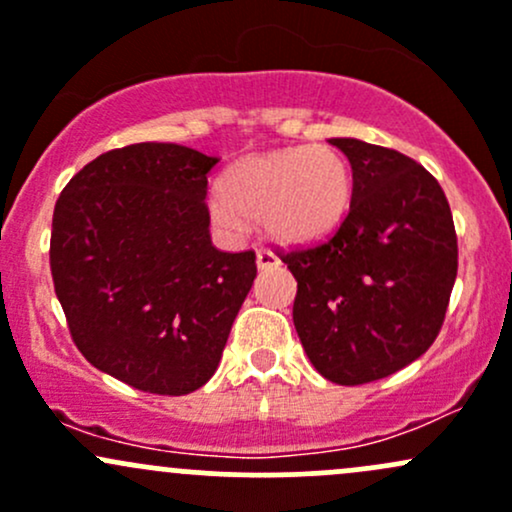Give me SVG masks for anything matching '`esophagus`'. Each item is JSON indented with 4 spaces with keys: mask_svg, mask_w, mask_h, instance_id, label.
<instances>
[{
    "mask_svg": "<svg viewBox=\"0 0 512 512\" xmlns=\"http://www.w3.org/2000/svg\"><path fill=\"white\" fill-rule=\"evenodd\" d=\"M256 263H258V268H261V271H268V268L280 266V258L273 254V251L258 249L256 251Z\"/></svg>",
    "mask_w": 512,
    "mask_h": 512,
    "instance_id": "obj_1",
    "label": "esophagus"
}]
</instances>
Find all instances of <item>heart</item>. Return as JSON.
I'll return each instance as SVG.
<instances>
[{
    "mask_svg": "<svg viewBox=\"0 0 512 512\" xmlns=\"http://www.w3.org/2000/svg\"><path fill=\"white\" fill-rule=\"evenodd\" d=\"M349 161L332 146H290L236 161L210 200L222 232L244 234L246 219L283 244H307L339 227L351 202Z\"/></svg>",
    "mask_w": 512,
    "mask_h": 512,
    "instance_id": "obj_1",
    "label": "heart"
}]
</instances>
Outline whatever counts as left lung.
Masks as SVG:
<instances>
[{
	"mask_svg": "<svg viewBox=\"0 0 512 512\" xmlns=\"http://www.w3.org/2000/svg\"><path fill=\"white\" fill-rule=\"evenodd\" d=\"M349 158V214L322 244L283 256L298 280L293 322L327 381L359 386L420 359L437 339L456 280L449 202L393 148L329 139Z\"/></svg>",
	"mask_w": 512,
	"mask_h": 512,
	"instance_id": "8db88e82",
	"label": "left lung"
}]
</instances>
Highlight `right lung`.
<instances>
[{
  "instance_id": "right-lung-1",
  "label": "right lung",
  "mask_w": 512,
  "mask_h": 512,
  "mask_svg": "<svg viewBox=\"0 0 512 512\" xmlns=\"http://www.w3.org/2000/svg\"><path fill=\"white\" fill-rule=\"evenodd\" d=\"M214 166L180 144L114 148L65 185L53 212L51 273L73 342L146 393L205 386L254 285V251L212 246Z\"/></svg>"
}]
</instances>
